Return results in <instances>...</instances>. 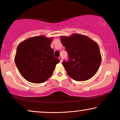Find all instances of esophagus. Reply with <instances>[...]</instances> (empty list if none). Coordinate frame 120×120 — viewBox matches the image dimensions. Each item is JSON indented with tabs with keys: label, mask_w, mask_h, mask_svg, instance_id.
Here are the masks:
<instances>
[{
	"label": "esophagus",
	"mask_w": 120,
	"mask_h": 120,
	"mask_svg": "<svg viewBox=\"0 0 120 120\" xmlns=\"http://www.w3.org/2000/svg\"><path fill=\"white\" fill-rule=\"evenodd\" d=\"M59 60H60V63H62V58L61 57H59Z\"/></svg>",
	"instance_id": "obj_1"
}]
</instances>
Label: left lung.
<instances>
[{"label":"left lung","mask_w":120,"mask_h":120,"mask_svg":"<svg viewBox=\"0 0 120 120\" xmlns=\"http://www.w3.org/2000/svg\"><path fill=\"white\" fill-rule=\"evenodd\" d=\"M60 41L69 55L68 61L62 63L67 74L76 81H86L92 78L101 62L97 43L87 36L79 34L60 36Z\"/></svg>","instance_id":"8db88e82"}]
</instances>
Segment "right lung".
Listing matches in <instances>:
<instances>
[{
    "instance_id": "right-lung-1",
    "label": "right lung",
    "mask_w": 120,
    "mask_h": 120,
    "mask_svg": "<svg viewBox=\"0 0 120 120\" xmlns=\"http://www.w3.org/2000/svg\"><path fill=\"white\" fill-rule=\"evenodd\" d=\"M53 38L44 35L31 37L18 45L15 62L19 72L28 81L45 82L51 76L59 59L53 56L51 47Z\"/></svg>"
}]
</instances>
